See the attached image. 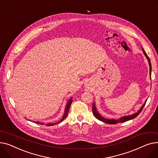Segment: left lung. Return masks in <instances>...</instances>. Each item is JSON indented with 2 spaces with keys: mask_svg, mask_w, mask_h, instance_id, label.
Wrapping results in <instances>:
<instances>
[{
  "mask_svg": "<svg viewBox=\"0 0 158 158\" xmlns=\"http://www.w3.org/2000/svg\"><path fill=\"white\" fill-rule=\"evenodd\" d=\"M143 50V52L144 53V55L146 56L148 61H149V66H150V75H151V71H152V67H151V60H150V59L149 57H148L147 54L146 53V52H145V50L143 49H142ZM147 102V100L145 101V103L143 104V105L142 106V108H140V110L138 111V112L133 115H129V116H125V117H121L119 119H106L104 117H103L102 116L100 115V114L98 112V111L96 110V108L95 106V104L93 103V105H92V112H93V114L96 117V118H98V120H101V121L103 122V123H108V124H116L117 123H124V122H126V121H128V120H131L133 118H135V117H136L139 114H140V112H142V109L143 108L145 103Z\"/></svg>",
  "mask_w": 158,
  "mask_h": 158,
  "instance_id": "1",
  "label": "left lung"
}]
</instances>
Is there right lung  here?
I'll list each match as a JSON object with an SVG mask.
<instances>
[{
    "label": "right lung",
    "mask_w": 158,
    "mask_h": 158,
    "mask_svg": "<svg viewBox=\"0 0 158 158\" xmlns=\"http://www.w3.org/2000/svg\"><path fill=\"white\" fill-rule=\"evenodd\" d=\"M72 101H73V100H72V98L71 99H69V101H68V103H67V105H66V108H65V111H64V116H63V117L62 118V119L60 120V121H59L58 123H54V124H50V123H48V124H46V126H53V125H55V124H59V123H60V122H62V120L66 118V117H67V115H68V112H69V108H70V106H71V103H72ZM34 123H36V124H42V125H43L44 124V123H39V122H34Z\"/></svg>",
    "instance_id": "obj_1"
}]
</instances>
